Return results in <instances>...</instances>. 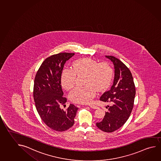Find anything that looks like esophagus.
<instances>
[{
  "label": "esophagus",
  "instance_id": "esophagus-1",
  "mask_svg": "<svg viewBox=\"0 0 161 161\" xmlns=\"http://www.w3.org/2000/svg\"><path fill=\"white\" fill-rule=\"evenodd\" d=\"M89 106H90L91 108H92V109H96L98 108V107L95 105L94 104H89Z\"/></svg>",
  "mask_w": 161,
  "mask_h": 161
}]
</instances>
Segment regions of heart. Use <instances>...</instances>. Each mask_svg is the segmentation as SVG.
Returning <instances> with one entry per match:
<instances>
[{
	"instance_id": "b5f03b06",
	"label": "heart",
	"mask_w": 161,
	"mask_h": 161,
	"mask_svg": "<svg viewBox=\"0 0 161 161\" xmlns=\"http://www.w3.org/2000/svg\"><path fill=\"white\" fill-rule=\"evenodd\" d=\"M86 73L83 87H76L69 93V98L75 103L87 104L95 96L97 89L105 90L112 82L114 71L107 63L99 64L91 58H83L72 64V69L65 68L61 75V83L65 90H71L76 82V74Z\"/></svg>"
}]
</instances>
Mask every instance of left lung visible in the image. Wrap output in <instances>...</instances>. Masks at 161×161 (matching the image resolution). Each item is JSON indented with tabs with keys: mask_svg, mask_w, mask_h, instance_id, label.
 Wrapping results in <instances>:
<instances>
[{
	"mask_svg": "<svg viewBox=\"0 0 161 161\" xmlns=\"http://www.w3.org/2000/svg\"><path fill=\"white\" fill-rule=\"evenodd\" d=\"M105 57L113 63L114 79L110 90L104 92L100 100L110 103L111 105L108 106V111L96 125L105 132H112L121 127L130 117L134 107L136 90L129 69L116 57Z\"/></svg>",
	"mask_w": 161,
	"mask_h": 161,
	"instance_id": "left-lung-1",
	"label": "left lung"
}]
</instances>
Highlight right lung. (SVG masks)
Listing matches in <instances>:
<instances>
[{"mask_svg": "<svg viewBox=\"0 0 161 161\" xmlns=\"http://www.w3.org/2000/svg\"><path fill=\"white\" fill-rule=\"evenodd\" d=\"M74 53H59L47 58L34 79L33 96L37 112L44 123L53 130L63 132L71 127L78 108L73 104L64 110L67 101L63 96L61 75L66 62Z\"/></svg>", "mask_w": 161, "mask_h": 161, "instance_id": "add662e5", "label": "right lung"}]
</instances>
